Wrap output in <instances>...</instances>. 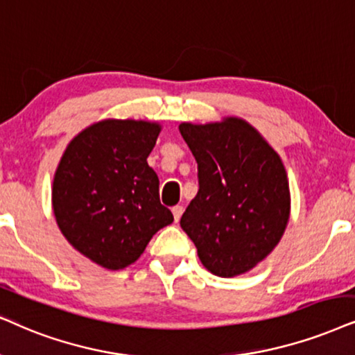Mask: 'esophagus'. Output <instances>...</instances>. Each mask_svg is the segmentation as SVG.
<instances>
[{
	"label": "esophagus",
	"instance_id": "esophagus-1",
	"mask_svg": "<svg viewBox=\"0 0 355 355\" xmlns=\"http://www.w3.org/2000/svg\"><path fill=\"white\" fill-rule=\"evenodd\" d=\"M183 211H185V208H183V206H173L172 213H173V219H175V223L180 221V218H182Z\"/></svg>",
	"mask_w": 355,
	"mask_h": 355
}]
</instances>
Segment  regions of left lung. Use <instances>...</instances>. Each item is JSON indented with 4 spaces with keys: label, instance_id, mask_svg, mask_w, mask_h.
Instances as JSON below:
<instances>
[{
    "label": "left lung",
    "instance_id": "left-lung-1",
    "mask_svg": "<svg viewBox=\"0 0 355 355\" xmlns=\"http://www.w3.org/2000/svg\"><path fill=\"white\" fill-rule=\"evenodd\" d=\"M198 164V193L180 219L218 277L249 272L275 249L290 218L282 159L248 121L178 125Z\"/></svg>",
    "mask_w": 355,
    "mask_h": 355
}]
</instances>
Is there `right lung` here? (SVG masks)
<instances>
[{"label": "right lung", "instance_id": "1", "mask_svg": "<svg viewBox=\"0 0 355 355\" xmlns=\"http://www.w3.org/2000/svg\"><path fill=\"white\" fill-rule=\"evenodd\" d=\"M160 124L105 119L77 134L55 170L52 208L58 230L85 257L119 270L141 257L173 221L147 164Z\"/></svg>", "mask_w": 355, "mask_h": 355}]
</instances>
